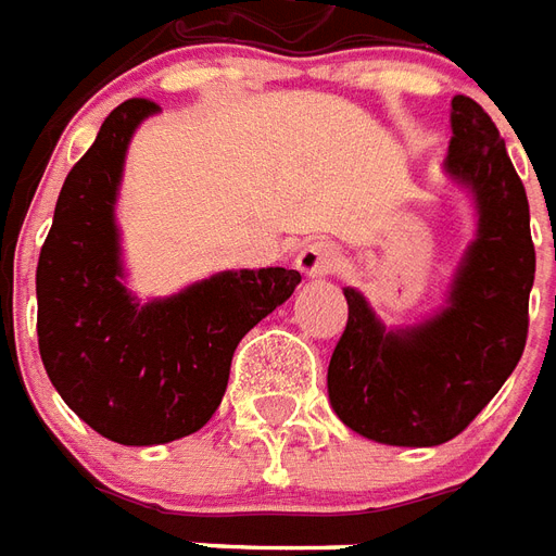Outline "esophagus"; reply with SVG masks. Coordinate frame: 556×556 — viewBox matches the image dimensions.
<instances>
[{
	"label": "esophagus",
	"instance_id": "esophagus-1",
	"mask_svg": "<svg viewBox=\"0 0 556 556\" xmlns=\"http://www.w3.org/2000/svg\"><path fill=\"white\" fill-rule=\"evenodd\" d=\"M341 267V253L339 247L330 241H312L298 253V270L303 277L320 279L330 277Z\"/></svg>",
	"mask_w": 556,
	"mask_h": 556
}]
</instances>
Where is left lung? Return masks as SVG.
<instances>
[{"mask_svg":"<svg viewBox=\"0 0 556 556\" xmlns=\"http://www.w3.org/2000/svg\"><path fill=\"white\" fill-rule=\"evenodd\" d=\"M445 170L477 205V238L451 282L447 306L425 324L386 330L356 289L327 368L344 425L382 445H442L466 430L519 365L536 274L525 185L504 138L471 97L451 100Z\"/></svg>","mask_w":556,"mask_h":556,"instance_id":"left-lung-1","label":"left lung"}]
</instances>
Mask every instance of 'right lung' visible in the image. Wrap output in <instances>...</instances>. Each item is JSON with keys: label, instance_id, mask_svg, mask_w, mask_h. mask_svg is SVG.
<instances>
[{"label": "right lung", "instance_id": "1", "mask_svg": "<svg viewBox=\"0 0 556 556\" xmlns=\"http://www.w3.org/2000/svg\"><path fill=\"white\" fill-rule=\"evenodd\" d=\"M126 100L64 179L37 262V344L64 404L121 445H164L215 415L238 341L300 282L289 267L224 270L141 303L123 286L117 185L131 135L155 114Z\"/></svg>", "mask_w": 556, "mask_h": 556}]
</instances>
